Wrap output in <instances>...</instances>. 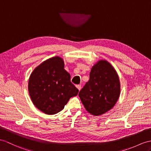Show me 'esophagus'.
Wrapping results in <instances>:
<instances>
[{
	"mask_svg": "<svg viewBox=\"0 0 151 151\" xmlns=\"http://www.w3.org/2000/svg\"><path fill=\"white\" fill-rule=\"evenodd\" d=\"M76 88H78L79 90H80L81 89V85H80V84H78V85H76Z\"/></svg>",
	"mask_w": 151,
	"mask_h": 151,
	"instance_id": "obj_1",
	"label": "esophagus"
}]
</instances>
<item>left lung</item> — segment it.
I'll use <instances>...</instances> for the list:
<instances>
[{
  "label": "left lung",
  "mask_w": 151,
  "mask_h": 151,
  "mask_svg": "<svg viewBox=\"0 0 151 151\" xmlns=\"http://www.w3.org/2000/svg\"><path fill=\"white\" fill-rule=\"evenodd\" d=\"M120 93V83L115 68L106 60H99L90 73V79L79 96L86 111L94 116L112 109Z\"/></svg>",
  "instance_id": "obj_1"
}]
</instances>
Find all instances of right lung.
<instances>
[{
	"instance_id": "add662e5",
	"label": "right lung",
	"mask_w": 151,
	"mask_h": 151,
	"mask_svg": "<svg viewBox=\"0 0 151 151\" xmlns=\"http://www.w3.org/2000/svg\"><path fill=\"white\" fill-rule=\"evenodd\" d=\"M64 67L63 59L52 57L38 66L29 78L28 90L32 103L47 115L61 111L79 92Z\"/></svg>"
}]
</instances>
